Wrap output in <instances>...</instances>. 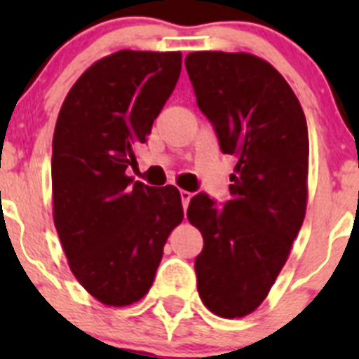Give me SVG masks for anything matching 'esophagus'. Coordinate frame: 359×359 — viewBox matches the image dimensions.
Instances as JSON below:
<instances>
[{"label": "esophagus", "instance_id": "esophagus-1", "mask_svg": "<svg viewBox=\"0 0 359 359\" xmlns=\"http://www.w3.org/2000/svg\"><path fill=\"white\" fill-rule=\"evenodd\" d=\"M180 196H182L183 208H187V207H189L190 199H192V194H190V192H187V190H182V192H180Z\"/></svg>", "mask_w": 359, "mask_h": 359}]
</instances>
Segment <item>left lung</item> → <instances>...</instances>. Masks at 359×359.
Masks as SVG:
<instances>
[{
  "instance_id": "left-lung-1",
  "label": "left lung",
  "mask_w": 359,
  "mask_h": 359,
  "mask_svg": "<svg viewBox=\"0 0 359 359\" xmlns=\"http://www.w3.org/2000/svg\"><path fill=\"white\" fill-rule=\"evenodd\" d=\"M187 72L224 154L236 156L230 201L199 192L187 217L203 236L196 259L203 304L243 318L264 302L290 257L307 207L309 136L286 79L246 52H192Z\"/></svg>"
}]
</instances>
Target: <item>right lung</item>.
I'll return each instance as SVG.
<instances>
[{"label": "right lung", "mask_w": 359, "mask_h": 359, "mask_svg": "<svg viewBox=\"0 0 359 359\" xmlns=\"http://www.w3.org/2000/svg\"><path fill=\"white\" fill-rule=\"evenodd\" d=\"M180 72L182 52L120 50L82 73L57 116L53 224L72 273L104 306H131L149 293L183 221L176 187L154 189L126 174Z\"/></svg>", "instance_id": "right-lung-1"}]
</instances>
